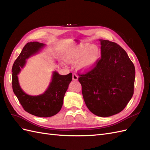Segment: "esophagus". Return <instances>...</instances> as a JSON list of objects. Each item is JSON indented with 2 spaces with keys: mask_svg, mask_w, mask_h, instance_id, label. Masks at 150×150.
Here are the masks:
<instances>
[{
  "mask_svg": "<svg viewBox=\"0 0 150 150\" xmlns=\"http://www.w3.org/2000/svg\"><path fill=\"white\" fill-rule=\"evenodd\" d=\"M78 79V75H77L76 74L74 73L73 74H72V80L74 81H77Z\"/></svg>",
  "mask_w": 150,
  "mask_h": 150,
  "instance_id": "34e87169",
  "label": "esophagus"
}]
</instances>
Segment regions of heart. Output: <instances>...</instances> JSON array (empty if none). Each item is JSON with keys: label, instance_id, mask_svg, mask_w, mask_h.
Returning a JSON list of instances; mask_svg holds the SVG:
<instances>
[{"label": "heart", "instance_id": "heart-1", "mask_svg": "<svg viewBox=\"0 0 150 150\" xmlns=\"http://www.w3.org/2000/svg\"><path fill=\"white\" fill-rule=\"evenodd\" d=\"M99 57L98 49L91 44H85L68 53L65 60L71 64H77L79 62V68L86 70L93 67L97 62Z\"/></svg>", "mask_w": 150, "mask_h": 150}]
</instances>
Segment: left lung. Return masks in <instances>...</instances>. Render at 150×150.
Listing matches in <instances>:
<instances>
[{
  "label": "left lung",
  "mask_w": 150,
  "mask_h": 150,
  "mask_svg": "<svg viewBox=\"0 0 150 150\" xmlns=\"http://www.w3.org/2000/svg\"><path fill=\"white\" fill-rule=\"evenodd\" d=\"M101 57L78 81L86 106L93 114L108 117L125 108L134 93L135 68L117 44L100 40Z\"/></svg>",
  "instance_id": "1"
}]
</instances>
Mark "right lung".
Instances as JSON below:
<instances>
[{
	"label": "right lung",
	"instance_id": "obj_1",
	"mask_svg": "<svg viewBox=\"0 0 150 150\" xmlns=\"http://www.w3.org/2000/svg\"><path fill=\"white\" fill-rule=\"evenodd\" d=\"M44 46L39 42H30L25 45L12 66V85L13 93L25 111L35 116L46 117L56 115L61 110L72 75V73L60 75L55 71L49 88L39 96H30L21 89L17 74L25 65L26 59L38 52Z\"/></svg>",
	"mask_w": 150,
	"mask_h": 150
}]
</instances>
